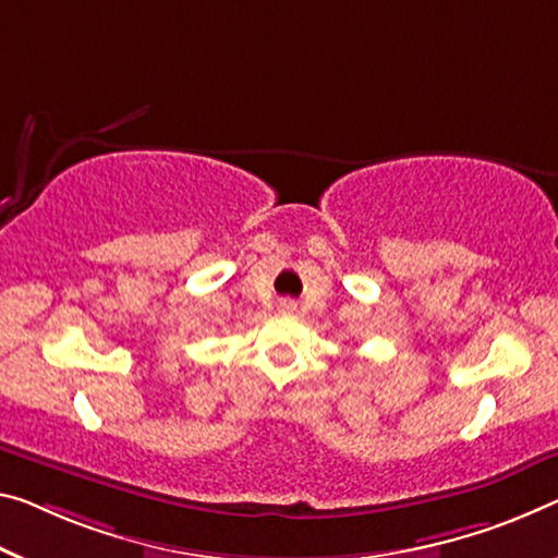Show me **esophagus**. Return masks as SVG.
<instances>
[{
  "label": "esophagus",
  "mask_w": 558,
  "mask_h": 558,
  "mask_svg": "<svg viewBox=\"0 0 558 558\" xmlns=\"http://www.w3.org/2000/svg\"><path fill=\"white\" fill-rule=\"evenodd\" d=\"M281 308H287V312H291V308H294V304H291V302H281Z\"/></svg>",
  "instance_id": "1"
}]
</instances>
